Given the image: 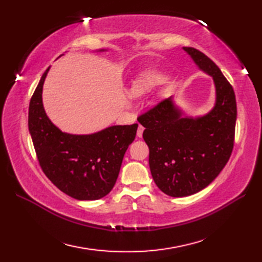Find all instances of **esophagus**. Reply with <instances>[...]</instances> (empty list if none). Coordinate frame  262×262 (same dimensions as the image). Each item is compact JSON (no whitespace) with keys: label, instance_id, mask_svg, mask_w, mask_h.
<instances>
[{"label":"esophagus","instance_id":"1","mask_svg":"<svg viewBox=\"0 0 262 262\" xmlns=\"http://www.w3.org/2000/svg\"><path fill=\"white\" fill-rule=\"evenodd\" d=\"M143 131H144V128L142 125H139L138 128V131H137V136L138 138H142V136H143Z\"/></svg>","mask_w":262,"mask_h":262}]
</instances>
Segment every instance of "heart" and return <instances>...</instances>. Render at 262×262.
Here are the masks:
<instances>
[{
	"label": "heart",
	"instance_id": "b5f03b06",
	"mask_svg": "<svg viewBox=\"0 0 262 262\" xmlns=\"http://www.w3.org/2000/svg\"><path fill=\"white\" fill-rule=\"evenodd\" d=\"M165 80H166L165 74L160 72V71H156V70L144 71V72H142L136 78V80L132 82L130 93L133 95L126 94L125 100L128 102H131V100L133 98L132 96L140 97V96H142V95H144V94L148 93L149 91H152L157 85H160L163 82H165Z\"/></svg>",
	"mask_w": 262,
	"mask_h": 262
}]
</instances>
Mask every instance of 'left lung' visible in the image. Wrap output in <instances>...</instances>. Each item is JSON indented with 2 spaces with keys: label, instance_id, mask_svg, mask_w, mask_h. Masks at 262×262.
Listing matches in <instances>:
<instances>
[{
  "label": "left lung",
  "instance_id": "1",
  "mask_svg": "<svg viewBox=\"0 0 262 262\" xmlns=\"http://www.w3.org/2000/svg\"><path fill=\"white\" fill-rule=\"evenodd\" d=\"M182 49L212 77L213 108L202 116H187L171 96L138 119L145 128L143 139L155 184L175 198L199 192L219 176L232 154L237 119L234 90L219 67L199 50Z\"/></svg>",
  "mask_w": 262,
  "mask_h": 262
}]
</instances>
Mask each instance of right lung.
<instances>
[{
    "mask_svg": "<svg viewBox=\"0 0 262 262\" xmlns=\"http://www.w3.org/2000/svg\"><path fill=\"white\" fill-rule=\"evenodd\" d=\"M49 70L50 67L40 78L28 113L29 133L39 164L46 176L66 194L82 201L101 199L116 184L124 153L136 139L138 124L112 125L91 134L61 131L47 116L42 104Z\"/></svg>",
    "mask_w": 262,
    "mask_h": 262,
    "instance_id": "obj_1",
    "label": "right lung"
}]
</instances>
